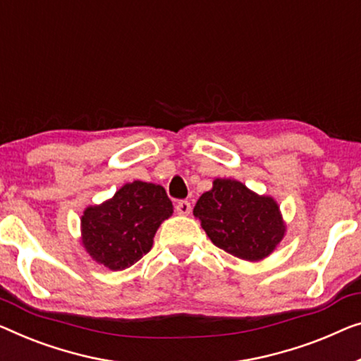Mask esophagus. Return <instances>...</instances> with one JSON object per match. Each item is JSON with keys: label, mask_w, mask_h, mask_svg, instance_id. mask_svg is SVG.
Segmentation results:
<instances>
[{"label": "esophagus", "mask_w": 361, "mask_h": 361, "mask_svg": "<svg viewBox=\"0 0 361 361\" xmlns=\"http://www.w3.org/2000/svg\"><path fill=\"white\" fill-rule=\"evenodd\" d=\"M175 209L180 215H190L191 214V202L190 201H178L176 202Z\"/></svg>", "instance_id": "esophagus-1"}]
</instances>
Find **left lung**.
Returning <instances> with one entry per match:
<instances>
[{"label":"left lung","mask_w":361,"mask_h":361,"mask_svg":"<svg viewBox=\"0 0 361 361\" xmlns=\"http://www.w3.org/2000/svg\"><path fill=\"white\" fill-rule=\"evenodd\" d=\"M192 214L215 246L250 262L266 259L287 233L276 199L232 178H215Z\"/></svg>","instance_id":"1"}]
</instances>
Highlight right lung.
Instances as JSON below:
<instances>
[{
  "label": "right lung",
  "mask_w": 361,
  "mask_h": 361,
  "mask_svg": "<svg viewBox=\"0 0 361 361\" xmlns=\"http://www.w3.org/2000/svg\"><path fill=\"white\" fill-rule=\"evenodd\" d=\"M171 214L173 204L164 186L126 183L110 199L84 209L80 245L95 262L123 271L147 255L160 224Z\"/></svg>",
  "instance_id": "1"
}]
</instances>
